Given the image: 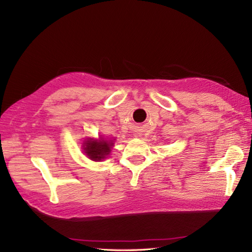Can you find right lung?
Returning <instances> with one entry per match:
<instances>
[{
    "instance_id": "right-lung-1",
    "label": "right lung",
    "mask_w": 252,
    "mask_h": 252,
    "mask_svg": "<svg viewBox=\"0 0 252 252\" xmlns=\"http://www.w3.org/2000/svg\"><path fill=\"white\" fill-rule=\"evenodd\" d=\"M114 144L115 143L112 140L107 141L104 140V138L95 140V138L89 137L83 142L82 147L84 154L91 160H93V161H101L110 154Z\"/></svg>"
}]
</instances>
